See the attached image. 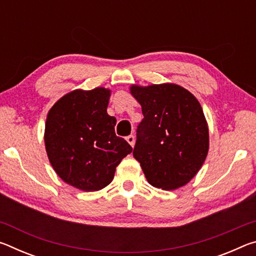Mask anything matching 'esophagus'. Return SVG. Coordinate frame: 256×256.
Masks as SVG:
<instances>
[{
  "label": "esophagus",
  "mask_w": 256,
  "mask_h": 256,
  "mask_svg": "<svg viewBox=\"0 0 256 256\" xmlns=\"http://www.w3.org/2000/svg\"><path fill=\"white\" fill-rule=\"evenodd\" d=\"M126 141L130 144V146H134V142H136V138H134L133 136H126Z\"/></svg>",
  "instance_id": "esophagus-1"
}]
</instances>
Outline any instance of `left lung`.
I'll return each mask as SVG.
<instances>
[{
  "label": "left lung",
  "mask_w": 256,
  "mask_h": 256,
  "mask_svg": "<svg viewBox=\"0 0 256 256\" xmlns=\"http://www.w3.org/2000/svg\"><path fill=\"white\" fill-rule=\"evenodd\" d=\"M142 107L133 156L154 188H182L200 170L209 151V128L193 94L175 84H132Z\"/></svg>",
  "instance_id": "left-lung-1"
}]
</instances>
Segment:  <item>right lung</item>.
Wrapping results in <instances>:
<instances>
[{"label":"right lung","mask_w":256,"mask_h":256,"mask_svg":"<svg viewBox=\"0 0 256 256\" xmlns=\"http://www.w3.org/2000/svg\"><path fill=\"white\" fill-rule=\"evenodd\" d=\"M112 90L76 89L60 97L45 123V148L52 167L66 184L86 192L106 188L132 146L115 134L107 114Z\"/></svg>","instance_id":"1"}]
</instances>
